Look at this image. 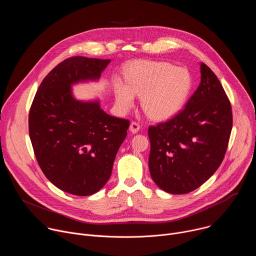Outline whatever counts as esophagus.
Instances as JSON below:
<instances>
[{
  "instance_id": "obj_1",
  "label": "esophagus",
  "mask_w": 256,
  "mask_h": 256,
  "mask_svg": "<svg viewBox=\"0 0 256 256\" xmlns=\"http://www.w3.org/2000/svg\"><path fill=\"white\" fill-rule=\"evenodd\" d=\"M140 124H136V122H132L130 124V130L132 132V134H136L138 130H140Z\"/></svg>"
}]
</instances>
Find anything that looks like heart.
Masks as SVG:
<instances>
[{
    "label": "heart",
    "mask_w": 256,
    "mask_h": 256,
    "mask_svg": "<svg viewBox=\"0 0 256 256\" xmlns=\"http://www.w3.org/2000/svg\"><path fill=\"white\" fill-rule=\"evenodd\" d=\"M126 83L114 85L116 104L128 112L140 97L142 112L153 120H167L177 116L186 105L192 88V78L184 68L161 60H136L124 72Z\"/></svg>",
    "instance_id": "obj_1"
}]
</instances>
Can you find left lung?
<instances>
[{
  "mask_svg": "<svg viewBox=\"0 0 256 256\" xmlns=\"http://www.w3.org/2000/svg\"><path fill=\"white\" fill-rule=\"evenodd\" d=\"M200 66V86L184 110L148 132L151 177L172 194L196 190L216 171L232 130L230 101L214 72Z\"/></svg>",
  "mask_w": 256,
  "mask_h": 256,
  "instance_id": "8db88e82",
  "label": "left lung"
}]
</instances>
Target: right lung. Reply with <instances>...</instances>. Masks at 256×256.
Returning a JSON list of instances; mask_svg holds the SVG:
<instances>
[{
  "label": "right lung",
  "instance_id": "add662e5",
  "mask_svg": "<svg viewBox=\"0 0 256 256\" xmlns=\"http://www.w3.org/2000/svg\"><path fill=\"white\" fill-rule=\"evenodd\" d=\"M110 60L74 56L42 82L29 112L38 162L54 186L74 196L99 192L112 172L130 122L107 114L99 99L80 100L72 86L98 82Z\"/></svg>",
  "mask_w": 256,
  "mask_h": 256
}]
</instances>
